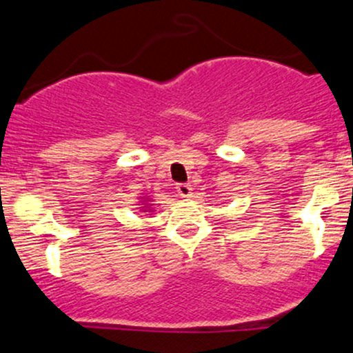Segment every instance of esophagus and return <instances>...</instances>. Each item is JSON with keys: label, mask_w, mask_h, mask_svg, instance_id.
<instances>
[{"label": "esophagus", "mask_w": 353, "mask_h": 353, "mask_svg": "<svg viewBox=\"0 0 353 353\" xmlns=\"http://www.w3.org/2000/svg\"><path fill=\"white\" fill-rule=\"evenodd\" d=\"M177 192H179L181 197H190L192 196V188L190 184H177Z\"/></svg>", "instance_id": "34e87169"}]
</instances>
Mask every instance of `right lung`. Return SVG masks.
<instances>
[{"label": "right lung", "mask_w": 353, "mask_h": 353, "mask_svg": "<svg viewBox=\"0 0 353 353\" xmlns=\"http://www.w3.org/2000/svg\"><path fill=\"white\" fill-rule=\"evenodd\" d=\"M137 201H139V204L137 205H141V208H137L141 214L152 212V209H151L152 208V197L151 196H141V197H137Z\"/></svg>", "instance_id": "right-lung-1"}]
</instances>
